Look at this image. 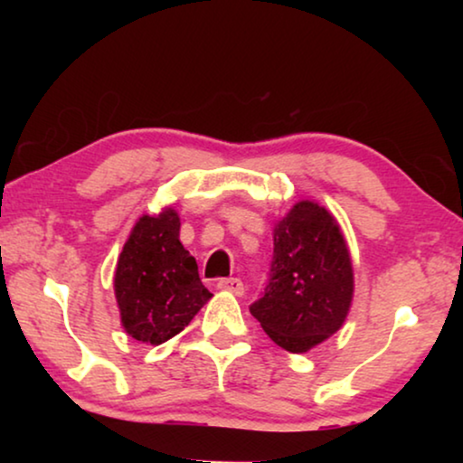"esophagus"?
Masks as SVG:
<instances>
[{"mask_svg":"<svg viewBox=\"0 0 463 463\" xmlns=\"http://www.w3.org/2000/svg\"><path fill=\"white\" fill-rule=\"evenodd\" d=\"M217 288L221 290H227V293H233V295H244V284L240 278H221L217 282Z\"/></svg>","mask_w":463,"mask_h":463,"instance_id":"esophagus-1","label":"esophagus"}]
</instances>
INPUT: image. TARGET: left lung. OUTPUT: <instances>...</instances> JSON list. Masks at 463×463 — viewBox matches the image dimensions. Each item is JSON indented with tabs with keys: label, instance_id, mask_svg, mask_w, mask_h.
Here are the masks:
<instances>
[{
	"label": "left lung",
	"instance_id": "8db88e82",
	"mask_svg": "<svg viewBox=\"0 0 463 463\" xmlns=\"http://www.w3.org/2000/svg\"><path fill=\"white\" fill-rule=\"evenodd\" d=\"M354 293L350 252L326 208L303 200L274 230V257L250 314L287 352H307L344 325Z\"/></svg>",
	"mask_w": 463,
	"mask_h": 463
}]
</instances>
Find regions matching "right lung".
Here are the masks:
<instances>
[{"mask_svg":"<svg viewBox=\"0 0 463 463\" xmlns=\"http://www.w3.org/2000/svg\"><path fill=\"white\" fill-rule=\"evenodd\" d=\"M173 208L137 221L116 268V299L126 333L143 344H164L185 328L211 299L198 263L179 240Z\"/></svg>","mask_w":463,"mask_h":463,"instance_id":"obj_1","label":"right lung"}]
</instances>
